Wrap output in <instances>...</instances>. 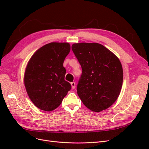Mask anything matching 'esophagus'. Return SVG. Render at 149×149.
<instances>
[{
	"instance_id": "34e87169",
	"label": "esophagus",
	"mask_w": 149,
	"mask_h": 149,
	"mask_svg": "<svg viewBox=\"0 0 149 149\" xmlns=\"http://www.w3.org/2000/svg\"><path fill=\"white\" fill-rule=\"evenodd\" d=\"M71 85L72 88L74 89V88H75V83L74 82H71Z\"/></svg>"
}]
</instances>
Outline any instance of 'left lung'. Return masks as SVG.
Segmentation results:
<instances>
[{"mask_svg":"<svg viewBox=\"0 0 149 149\" xmlns=\"http://www.w3.org/2000/svg\"><path fill=\"white\" fill-rule=\"evenodd\" d=\"M71 49L82 68L77 85L81 100L94 112L107 109L117 100L123 85V70L118 58L97 43H74Z\"/></svg>","mask_w":149,"mask_h":149,"instance_id":"obj_1","label":"left lung"}]
</instances>
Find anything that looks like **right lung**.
Instances as JSON below:
<instances>
[{"label": "right lung", "mask_w": 149, "mask_h": 149, "mask_svg": "<svg viewBox=\"0 0 149 149\" xmlns=\"http://www.w3.org/2000/svg\"><path fill=\"white\" fill-rule=\"evenodd\" d=\"M70 52L68 43L52 42L38 49L26 68L24 83L28 95L39 109L52 111L71 88L65 80L63 62Z\"/></svg>", "instance_id": "right-lung-1"}]
</instances>
